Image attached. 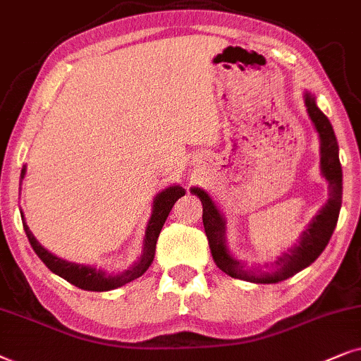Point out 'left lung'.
<instances>
[{
	"mask_svg": "<svg viewBox=\"0 0 361 361\" xmlns=\"http://www.w3.org/2000/svg\"><path fill=\"white\" fill-rule=\"evenodd\" d=\"M304 102L309 118L319 133L320 140V173L329 183V200L322 206L305 231H302L299 241L274 259L272 262L247 266L246 262L233 256L226 239V218L221 213L208 191L203 188H191V193L198 196L203 204V224L208 236L213 259L221 271L234 279L256 282V284H276L286 281L302 269L309 267L324 252L329 244L335 226H337L340 208H342V165L338 158V143L334 127L325 114L317 107L315 95L305 90Z\"/></svg>",
	"mask_w": 361,
	"mask_h": 361,
	"instance_id": "obj_1",
	"label": "left lung"
}]
</instances>
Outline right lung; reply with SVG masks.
<instances>
[{
  "label": "right lung",
  "instance_id": "add662e5",
  "mask_svg": "<svg viewBox=\"0 0 361 361\" xmlns=\"http://www.w3.org/2000/svg\"><path fill=\"white\" fill-rule=\"evenodd\" d=\"M24 175H26V166H23L21 170V180L24 178ZM185 193L186 191L181 188L180 185H171L168 186V188L161 190L160 193L153 198L152 216L150 219H148L145 238H143L142 256L138 257V261L133 262L127 271L118 272V274H107L105 271H102V269H97L94 266H85V264L69 262L66 261V259L54 256V254L47 251L46 247L41 246L39 241L35 238V234H32L30 228H27V224L24 223L23 211H21V218H23L24 231H26V236L30 239L32 249H35L37 257L46 264L51 272H54L59 277L66 279L67 282H71L72 286L79 287V289L92 290V292H105V290L117 289V287H122L125 284H128V282L135 281V279L140 277L142 274L150 267V264L153 262V257H155L157 241H158V236H160L163 224H165L173 204H175Z\"/></svg>",
  "mask_w": 361,
  "mask_h": 361
}]
</instances>
